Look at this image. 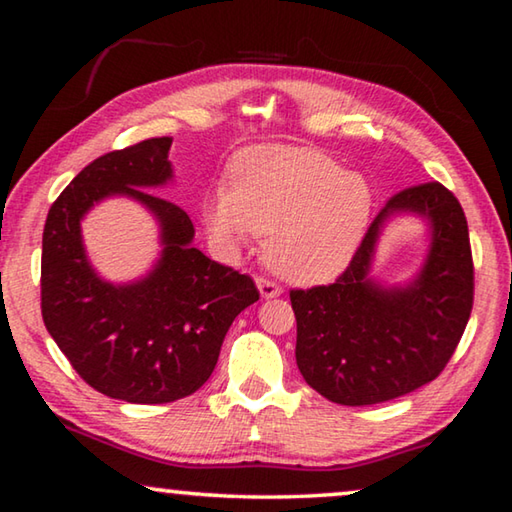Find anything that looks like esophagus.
Returning a JSON list of instances; mask_svg holds the SVG:
<instances>
[{
    "label": "esophagus",
    "mask_w": 512,
    "mask_h": 512,
    "mask_svg": "<svg viewBox=\"0 0 512 512\" xmlns=\"http://www.w3.org/2000/svg\"><path fill=\"white\" fill-rule=\"evenodd\" d=\"M257 289H259V293H262V298H266V300L268 298H277L282 293L280 284L266 280V277H257Z\"/></svg>",
    "instance_id": "34e87169"
}]
</instances>
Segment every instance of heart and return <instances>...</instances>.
<instances>
[{
    "instance_id": "heart-1",
    "label": "heart",
    "mask_w": 512,
    "mask_h": 512,
    "mask_svg": "<svg viewBox=\"0 0 512 512\" xmlns=\"http://www.w3.org/2000/svg\"><path fill=\"white\" fill-rule=\"evenodd\" d=\"M370 216L366 180L314 149L257 146L239 153L230 185L214 189L205 223L221 244L268 237L266 264L296 284L334 277L350 262Z\"/></svg>"
}]
</instances>
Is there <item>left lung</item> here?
<instances>
[{
	"label": "left lung",
	"mask_w": 512,
	"mask_h": 512,
	"mask_svg": "<svg viewBox=\"0 0 512 512\" xmlns=\"http://www.w3.org/2000/svg\"><path fill=\"white\" fill-rule=\"evenodd\" d=\"M393 211H415L432 225L428 262L404 290L379 288L367 275L380 225ZM289 296L298 368L329 402L370 406L429 384L452 359L472 314L474 264L461 203L436 180L402 189L332 284Z\"/></svg>",
	"instance_id": "left-lung-1"
}]
</instances>
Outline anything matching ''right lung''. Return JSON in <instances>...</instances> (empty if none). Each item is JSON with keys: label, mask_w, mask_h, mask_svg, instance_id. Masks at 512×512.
Returning <instances> with one entry per match:
<instances>
[{"label": "right lung", "mask_w": 512, "mask_h": 512, "mask_svg": "<svg viewBox=\"0 0 512 512\" xmlns=\"http://www.w3.org/2000/svg\"><path fill=\"white\" fill-rule=\"evenodd\" d=\"M173 137H151L90 162L47 214L40 307L47 332L94 391L131 404L196 393L241 311L259 300L253 277L192 246L194 223L149 187L171 178ZM131 195L159 216L163 257L149 278L115 288L84 259L80 219L101 197Z\"/></svg>", "instance_id": "right-lung-1"}]
</instances>
